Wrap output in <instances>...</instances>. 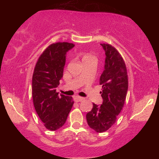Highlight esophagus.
<instances>
[{"instance_id":"obj_1","label":"esophagus","mask_w":159,"mask_h":159,"mask_svg":"<svg viewBox=\"0 0 159 159\" xmlns=\"http://www.w3.org/2000/svg\"><path fill=\"white\" fill-rule=\"evenodd\" d=\"M74 99L75 102H80V101L83 100V99H84V98H81V97H79V96H76V97H74Z\"/></svg>"}]
</instances>
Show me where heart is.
I'll use <instances>...</instances> for the list:
<instances>
[{
  "mask_svg": "<svg viewBox=\"0 0 159 159\" xmlns=\"http://www.w3.org/2000/svg\"><path fill=\"white\" fill-rule=\"evenodd\" d=\"M89 59H94V57H92V56L87 55H85L84 57H83V60H89Z\"/></svg>",
  "mask_w": 159,
  "mask_h": 159,
  "instance_id": "obj_1",
  "label": "heart"
}]
</instances>
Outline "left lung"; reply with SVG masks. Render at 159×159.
Returning a JSON list of instances; mask_svg holds the SVG:
<instances>
[{
  "mask_svg": "<svg viewBox=\"0 0 159 159\" xmlns=\"http://www.w3.org/2000/svg\"><path fill=\"white\" fill-rule=\"evenodd\" d=\"M105 51L104 69L99 78L102 85L101 105L93 103L86 114L88 125L97 133H103L114 124L124 105L128 81L125 64L120 54L109 44H101Z\"/></svg>",
  "mask_w": 159,
  "mask_h": 159,
  "instance_id": "left-lung-1",
  "label": "left lung"
}]
</instances>
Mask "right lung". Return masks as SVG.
Segmentation results:
<instances>
[{
  "instance_id": "1",
  "label": "right lung",
  "mask_w": 159,
  "mask_h": 159,
  "mask_svg": "<svg viewBox=\"0 0 159 159\" xmlns=\"http://www.w3.org/2000/svg\"><path fill=\"white\" fill-rule=\"evenodd\" d=\"M63 42L49 45L40 56L32 78V98L36 111L44 126L56 130L65 123L73 107L72 97L56 92L63 76L66 55L74 47Z\"/></svg>"
}]
</instances>
